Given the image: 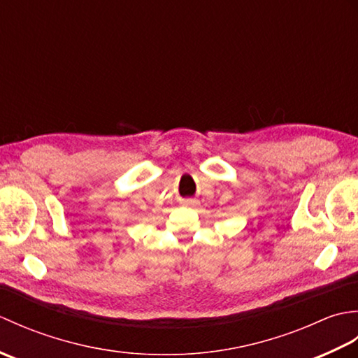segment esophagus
Wrapping results in <instances>:
<instances>
[{
  "instance_id": "obj_1",
  "label": "esophagus",
  "mask_w": 358,
  "mask_h": 358,
  "mask_svg": "<svg viewBox=\"0 0 358 358\" xmlns=\"http://www.w3.org/2000/svg\"><path fill=\"white\" fill-rule=\"evenodd\" d=\"M183 204H185V206H189V204H192V201L191 200H186V201H183Z\"/></svg>"
}]
</instances>
